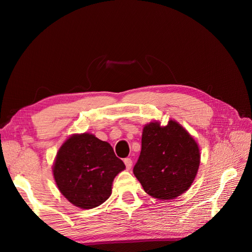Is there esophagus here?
<instances>
[{
	"instance_id": "obj_1",
	"label": "esophagus",
	"mask_w": 252,
	"mask_h": 252,
	"mask_svg": "<svg viewBox=\"0 0 252 252\" xmlns=\"http://www.w3.org/2000/svg\"><path fill=\"white\" fill-rule=\"evenodd\" d=\"M124 163H125V166H126V169L127 170H129L131 168V166H132V159L130 158H126L125 159H124Z\"/></svg>"
}]
</instances>
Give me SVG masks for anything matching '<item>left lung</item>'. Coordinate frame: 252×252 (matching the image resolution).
<instances>
[{
    "instance_id": "1",
    "label": "left lung",
    "mask_w": 252,
    "mask_h": 252,
    "mask_svg": "<svg viewBox=\"0 0 252 252\" xmlns=\"http://www.w3.org/2000/svg\"><path fill=\"white\" fill-rule=\"evenodd\" d=\"M200 159L197 143L178 122L170 120L166 126L150 122L143 128L142 150L133 173L145 192L158 200H172L191 186Z\"/></svg>"
}]
</instances>
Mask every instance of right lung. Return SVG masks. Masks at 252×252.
<instances>
[{
  "label": "right lung",
  "instance_id": "obj_1",
  "mask_svg": "<svg viewBox=\"0 0 252 252\" xmlns=\"http://www.w3.org/2000/svg\"><path fill=\"white\" fill-rule=\"evenodd\" d=\"M125 169L110 144L90 133L72 134L60 147L53 178L66 199L77 207L91 209L111 195L112 182Z\"/></svg>",
  "mask_w": 252,
  "mask_h": 252
}]
</instances>
